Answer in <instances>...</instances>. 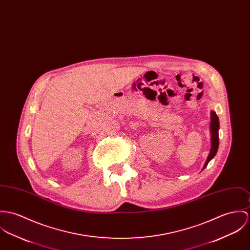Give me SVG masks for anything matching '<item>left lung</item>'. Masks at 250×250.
<instances>
[{
    "label": "left lung",
    "mask_w": 250,
    "mask_h": 250,
    "mask_svg": "<svg viewBox=\"0 0 250 250\" xmlns=\"http://www.w3.org/2000/svg\"><path fill=\"white\" fill-rule=\"evenodd\" d=\"M211 114V122H210V134H211V149L210 153L208 155V158L205 161V166L203 170L207 166L209 161L213 159L218 151L219 148V128H220V123H219V117L216 114L214 111L210 112Z\"/></svg>",
    "instance_id": "1"
}]
</instances>
